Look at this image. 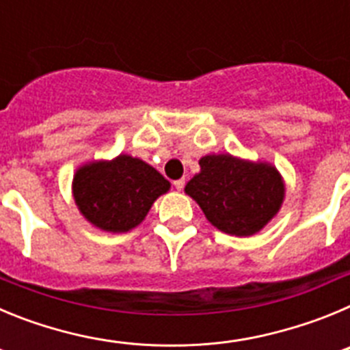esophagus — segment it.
<instances>
[{
  "label": "esophagus",
  "instance_id": "obj_1",
  "mask_svg": "<svg viewBox=\"0 0 350 350\" xmlns=\"http://www.w3.org/2000/svg\"><path fill=\"white\" fill-rule=\"evenodd\" d=\"M184 185H185V180H184V178H178V180L173 182V187H175V189H177V191H182V189H184Z\"/></svg>",
  "mask_w": 350,
  "mask_h": 350
}]
</instances>
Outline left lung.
<instances>
[{
  "label": "left lung",
  "mask_w": 350,
  "mask_h": 350,
  "mask_svg": "<svg viewBox=\"0 0 350 350\" xmlns=\"http://www.w3.org/2000/svg\"><path fill=\"white\" fill-rule=\"evenodd\" d=\"M184 191L213 228L233 237H252L282 208L286 182L268 161L208 154L200 159V172Z\"/></svg>",
  "instance_id": "obj_1"
}]
</instances>
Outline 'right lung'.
I'll return each mask as SVG.
<instances>
[{
	"mask_svg": "<svg viewBox=\"0 0 350 350\" xmlns=\"http://www.w3.org/2000/svg\"><path fill=\"white\" fill-rule=\"evenodd\" d=\"M170 187L156 168L129 154L88 161L75 170L71 182L82 217L107 233H128L137 228Z\"/></svg>",
	"mask_w": 350,
	"mask_h": 350,
	"instance_id": "right-lung-1",
	"label": "right lung"
}]
</instances>
